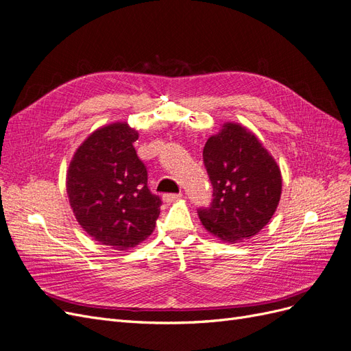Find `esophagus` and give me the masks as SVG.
I'll return each instance as SVG.
<instances>
[{"label":"esophagus","mask_w":351,"mask_h":351,"mask_svg":"<svg viewBox=\"0 0 351 351\" xmlns=\"http://www.w3.org/2000/svg\"><path fill=\"white\" fill-rule=\"evenodd\" d=\"M183 196V193H165L164 196H162V199H164V202H174V200H177V199H180Z\"/></svg>","instance_id":"esophagus-1"}]
</instances>
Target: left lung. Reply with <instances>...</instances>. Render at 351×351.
Instances as JSON below:
<instances>
[{"label":"left lung","mask_w":351,"mask_h":351,"mask_svg":"<svg viewBox=\"0 0 351 351\" xmlns=\"http://www.w3.org/2000/svg\"><path fill=\"white\" fill-rule=\"evenodd\" d=\"M204 147L212 202L197 209L204 227L218 239L237 243L268 224L281 197V171L258 137L227 123Z\"/></svg>","instance_id":"left-lung-1"}]
</instances>
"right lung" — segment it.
I'll return each instance as SVG.
<instances>
[{
    "mask_svg": "<svg viewBox=\"0 0 351 351\" xmlns=\"http://www.w3.org/2000/svg\"><path fill=\"white\" fill-rule=\"evenodd\" d=\"M136 130L115 123L93 132L73 156L67 195L83 230L117 250L152 234L162 200L147 187V171L133 143Z\"/></svg>",
    "mask_w": 351,
    "mask_h": 351,
    "instance_id": "right-lung-1",
    "label": "right lung"
}]
</instances>
